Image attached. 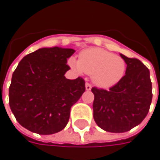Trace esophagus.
Masks as SVG:
<instances>
[{
	"label": "esophagus",
	"mask_w": 160,
	"mask_h": 160,
	"mask_svg": "<svg viewBox=\"0 0 160 160\" xmlns=\"http://www.w3.org/2000/svg\"><path fill=\"white\" fill-rule=\"evenodd\" d=\"M85 89H86V91H91V83H89V82H86V84H85Z\"/></svg>",
	"instance_id": "1"
}]
</instances>
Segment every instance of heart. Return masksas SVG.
Listing matches in <instances>:
<instances>
[{
	"label": "heart",
	"instance_id": "obj_1",
	"mask_svg": "<svg viewBox=\"0 0 160 160\" xmlns=\"http://www.w3.org/2000/svg\"><path fill=\"white\" fill-rule=\"evenodd\" d=\"M69 63L78 73L92 75L93 82L101 88L116 85L124 78L126 70V62L122 57L98 48L83 50L78 61L71 58Z\"/></svg>",
	"mask_w": 160,
	"mask_h": 160
}]
</instances>
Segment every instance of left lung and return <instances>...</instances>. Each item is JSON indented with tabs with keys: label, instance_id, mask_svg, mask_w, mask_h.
I'll use <instances>...</instances> for the list:
<instances>
[{
	"label": "left lung",
	"instance_id": "left-lung-1",
	"mask_svg": "<svg viewBox=\"0 0 160 160\" xmlns=\"http://www.w3.org/2000/svg\"><path fill=\"white\" fill-rule=\"evenodd\" d=\"M127 67L125 75L108 91L93 87V118L100 128L125 132L145 119L152 99L148 68L137 58L120 54Z\"/></svg>",
	"mask_w": 160,
	"mask_h": 160
}]
</instances>
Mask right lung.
Wrapping results in <instances>:
<instances>
[{
  "label": "right lung",
  "instance_id": "obj_1",
  "mask_svg": "<svg viewBox=\"0 0 160 160\" xmlns=\"http://www.w3.org/2000/svg\"><path fill=\"white\" fill-rule=\"evenodd\" d=\"M72 48H42L21 60L9 86V106L22 126L42 135L54 134L68 124L70 108L85 91L82 78L64 77Z\"/></svg>",
  "mask_w": 160,
  "mask_h": 160
}]
</instances>
